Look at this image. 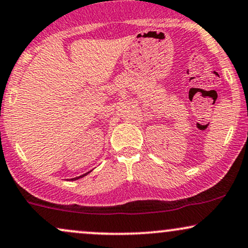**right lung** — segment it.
Wrapping results in <instances>:
<instances>
[{"label": "right lung", "mask_w": 248, "mask_h": 248, "mask_svg": "<svg viewBox=\"0 0 248 248\" xmlns=\"http://www.w3.org/2000/svg\"><path fill=\"white\" fill-rule=\"evenodd\" d=\"M88 173H89V172H88ZM88 173H85V174H83V175H79V177H77V178H74V179H71V180H76V179H79V178L84 177V175H86V174H88Z\"/></svg>", "instance_id": "add662e5"}]
</instances>
